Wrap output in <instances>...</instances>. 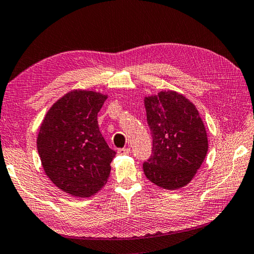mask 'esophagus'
Here are the masks:
<instances>
[{
  "label": "esophagus",
  "instance_id": "1",
  "mask_svg": "<svg viewBox=\"0 0 254 254\" xmlns=\"http://www.w3.org/2000/svg\"><path fill=\"white\" fill-rule=\"evenodd\" d=\"M118 153H119L120 155L128 154V153H130V149H126V147H123V149H119V150H118Z\"/></svg>",
  "mask_w": 254,
  "mask_h": 254
}]
</instances>
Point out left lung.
I'll return each mask as SVG.
<instances>
[{
  "mask_svg": "<svg viewBox=\"0 0 254 254\" xmlns=\"http://www.w3.org/2000/svg\"><path fill=\"white\" fill-rule=\"evenodd\" d=\"M153 137L152 155L143 171L152 183L178 190L191 182L209 149L203 121L194 104L175 91L144 96Z\"/></svg>",
  "mask_w": 254,
  "mask_h": 254,
  "instance_id": "obj_1",
  "label": "left lung"
}]
</instances>
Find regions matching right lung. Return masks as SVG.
<instances>
[{
	"mask_svg": "<svg viewBox=\"0 0 254 254\" xmlns=\"http://www.w3.org/2000/svg\"><path fill=\"white\" fill-rule=\"evenodd\" d=\"M107 99L96 91H70L50 108L41 123L36 146L44 172L72 196L95 195L110 177L117 153L98 124V113Z\"/></svg>",
	"mask_w": 254,
	"mask_h": 254,
	"instance_id": "add662e5",
	"label": "right lung"
}]
</instances>
